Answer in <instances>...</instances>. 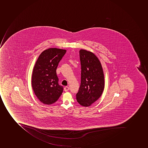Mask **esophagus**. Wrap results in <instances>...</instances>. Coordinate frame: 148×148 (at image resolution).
I'll return each instance as SVG.
<instances>
[{
  "label": "esophagus",
  "mask_w": 148,
  "mask_h": 148,
  "mask_svg": "<svg viewBox=\"0 0 148 148\" xmlns=\"http://www.w3.org/2000/svg\"><path fill=\"white\" fill-rule=\"evenodd\" d=\"M69 90V87H67V86H66V87L64 88V90L65 91H67Z\"/></svg>",
  "instance_id": "1"
}]
</instances>
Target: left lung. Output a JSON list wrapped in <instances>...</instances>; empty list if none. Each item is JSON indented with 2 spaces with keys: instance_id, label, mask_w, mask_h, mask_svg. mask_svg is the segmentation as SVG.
<instances>
[{
  "instance_id": "8db88e82",
  "label": "left lung",
  "mask_w": 148,
  "mask_h": 148,
  "mask_svg": "<svg viewBox=\"0 0 148 148\" xmlns=\"http://www.w3.org/2000/svg\"><path fill=\"white\" fill-rule=\"evenodd\" d=\"M81 64V83L76 94L80 105L88 107L102 95L104 88V77L102 65L98 58L91 51H79Z\"/></svg>"
}]
</instances>
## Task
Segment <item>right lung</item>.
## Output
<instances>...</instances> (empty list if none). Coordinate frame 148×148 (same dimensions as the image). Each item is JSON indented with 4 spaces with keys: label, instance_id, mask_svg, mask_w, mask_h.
Masks as SVG:
<instances>
[{
    "label": "right lung",
    "instance_id": "1",
    "mask_svg": "<svg viewBox=\"0 0 148 148\" xmlns=\"http://www.w3.org/2000/svg\"><path fill=\"white\" fill-rule=\"evenodd\" d=\"M66 50L49 48L42 51L37 58L33 69L31 84L38 99L45 104L58 100L63 88L58 84L56 69Z\"/></svg>",
    "mask_w": 148,
    "mask_h": 148
}]
</instances>
